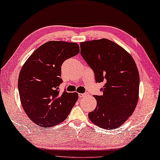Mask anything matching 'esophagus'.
<instances>
[{
    "mask_svg": "<svg viewBox=\"0 0 160 160\" xmlns=\"http://www.w3.org/2000/svg\"><path fill=\"white\" fill-rule=\"evenodd\" d=\"M86 94H87L86 93H80V94H78V96H79L80 98H82L84 97V96H85Z\"/></svg>",
    "mask_w": 160,
    "mask_h": 160,
    "instance_id": "obj_1",
    "label": "esophagus"
}]
</instances>
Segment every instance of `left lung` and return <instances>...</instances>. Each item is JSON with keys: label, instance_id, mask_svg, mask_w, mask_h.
Wrapping results in <instances>:
<instances>
[{"label": "left lung", "instance_id": "1", "mask_svg": "<svg viewBox=\"0 0 160 160\" xmlns=\"http://www.w3.org/2000/svg\"><path fill=\"white\" fill-rule=\"evenodd\" d=\"M80 53L94 72L97 82L105 81L103 95L94 96L97 107L88 116L101 128H118L132 115L139 94V73L123 48L102 38L80 42Z\"/></svg>", "mask_w": 160, "mask_h": 160}]
</instances>
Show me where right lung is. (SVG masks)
<instances>
[{
	"mask_svg": "<svg viewBox=\"0 0 160 160\" xmlns=\"http://www.w3.org/2000/svg\"><path fill=\"white\" fill-rule=\"evenodd\" d=\"M75 42L49 41L36 49L20 71L18 89L22 108L31 121L51 127L67 118L78 98L77 92H59L63 62L77 55Z\"/></svg>",
	"mask_w": 160,
	"mask_h": 160,
	"instance_id": "right-lung-1",
	"label": "right lung"
}]
</instances>
